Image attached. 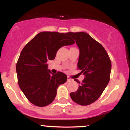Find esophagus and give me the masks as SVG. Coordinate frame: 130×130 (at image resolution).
I'll list each match as a JSON object with an SVG mask.
<instances>
[{
	"label": "esophagus",
	"instance_id": "esophagus-1",
	"mask_svg": "<svg viewBox=\"0 0 130 130\" xmlns=\"http://www.w3.org/2000/svg\"><path fill=\"white\" fill-rule=\"evenodd\" d=\"M73 80L71 78H70V77H67V82H68V83H70V82L73 81Z\"/></svg>",
	"mask_w": 130,
	"mask_h": 130
}]
</instances>
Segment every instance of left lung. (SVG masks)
<instances>
[{"label":"left lung","mask_w":130,"mask_h":130,"mask_svg":"<svg viewBox=\"0 0 130 130\" xmlns=\"http://www.w3.org/2000/svg\"><path fill=\"white\" fill-rule=\"evenodd\" d=\"M79 50L77 67L84 75L76 92L70 93L72 100L82 106L95 102L102 94L110 79L111 62L100 43L86 32H68Z\"/></svg>","instance_id":"1"}]
</instances>
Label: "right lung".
<instances>
[{
  "instance_id": "1",
  "label": "right lung",
  "mask_w": 130,
  "mask_h": 130,
  "mask_svg": "<svg viewBox=\"0 0 130 130\" xmlns=\"http://www.w3.org/2000/svg\"><path fill=\"white\" fill-rule=\"evenodd\" d=\"M74 43L67 33L42 32L22 50L16 67L18 84L34 105L43 107L51 103L58 87L67 81V76L63 73H52L47 68V62L55 59L61 47Z\"/></svg>"
}]
</instances>
